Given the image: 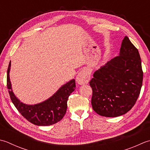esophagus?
Masks as SVG:
<instances>
[{"instance_id": "esophagus-1", "label": "esophagus", "mask_w": 150, "mask_h": 150, "mask_svg": "<svg viewBox=\"0 0 150 150\" xmlns=\"http://www.w3.org/2000/svg\"><path fill=\"white\" fill-rule=\"evenodd\" d=\"M90 80V75L88 72L83 70L78 74L76 77V82L79 85L87 84Z\"/></svg>"}]
</instances>
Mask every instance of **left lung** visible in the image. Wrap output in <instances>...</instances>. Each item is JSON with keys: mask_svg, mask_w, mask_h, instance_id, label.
Instances as JSON below:
<instances>
[{"mask_svg": "<svg viewBox=\"0 0 150 150\" xmlns=\"http://www.w3.org/2000/svg\"><path fill=\"white\" fill-rule=\"evenodd\" d=\"M143 71L137 48L126 36L120 54L94 72L89 81L93 109L105 117L126 114L135 104L141 90Z\"/></svg>", "mask_w": 150, "mask_h": 150, "instance_id": "1", "label": "left lung"}]
</instances>
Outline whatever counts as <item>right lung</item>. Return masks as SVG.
I'll use <instances>...</instances> for the list:
<instances>
[{
  "mask_svg": "<svg viewBox=\"0 0 150 150\" xmlns=\"http://www.w3.org/2000/svg\"><path fill=\"white\" fill-rule=\"evenodd\" d=\"M11 62L7 71V87L11 100L20 113L27 120L37 126H50L59 122L65 116L69 96L76 88L75 79L61 87L54 95L45 102L35 105H26L18 100L11 90L10 80Z\"/></svg>",
  "mask_w": 150,
  "mask_h": 150,
  "instance_id": "add662e5",
  "label": "right lung"
}]
</instances>
